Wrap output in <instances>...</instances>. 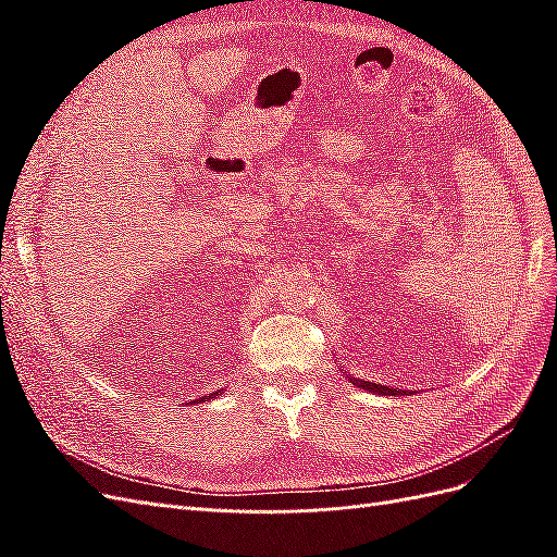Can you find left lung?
Instances as JSON below:
<instances>
[{
  "instance_id": "obj_1",
  "label": "left lung",
  "mask_w": 557,
  "mask_h": 557,
  "mask_svg": "<svg viewBox=\"0 0 557 557\" xmlns=\"http://www.w3.org/2000/svg\"><path fill=\"white\" fill-rule=\"evenodd\" d=\"M352 385L364 387L369 393H381V395H401V391H395V387H387V385H376V383H369V381H360V379H350Z\"/></svg>"
}]
</instances>
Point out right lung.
<instances>
[{
  "label": "right lung",
  "instance_id": "1",
  "mask_svg": "<svg viewBox=\"0 0 557 557\" xmlns=\"http://www.w3.org/2000/svg\"><path fill=\"white\" fill-rule=\"evenodd\" d=\"M197 401H199V399H197Z\"/></svg>",
  "mask_w": 557,
  "mask_h": 557
}]
</instances>
